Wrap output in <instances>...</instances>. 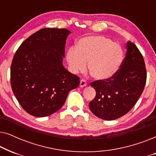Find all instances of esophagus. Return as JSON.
<instances>
[{
    "instance_id": "esophagus-1",
    "label": "esophagus",
    "mask_w": 156,
    "mask_h": 156,
    "mask_svg": "<svg viewBox=\"0 0 156 156\" xmlns=\"http://www.w3.org/2000/svg\"><path fill=\"white\" fill-rule=\"evenodd\" d=\"M80 87H84L87 86V82L84 80H82L80 81Z\"/></svg>"
}]
</instances>
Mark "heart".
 I'll use <instances>...</instances> for the list:
<instances>
[{
  "label": "heart",
  "mask_w": 156,
  "mask_h": 156,
  "mask_svg": "<svg viewBox=\"0 0 156 156\" xmlns=\"http://www.w3.org/2000/svg\"><path fill=\"white\" fill-rule=\"evenodd\" d=\"M66 59L73 73L84 71L87 66L94 78L106 80L116 75L123 60L121 45L102 35H88L76 42V48H70Z\"/></svg>",
  "instance_id": "heart-1"
}]
</instances>
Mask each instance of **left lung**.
Listing matches in <instances>:
<instances>
[{
    "label": "left lung",
    "mask_w": 156,
    "mask_h": 156,
    "mask_svg": "<svg viewBox=\"0 0 156 156\" xmlns=\"http://www.w3.org/2000/svg\"><path fill=\"white\" fill-rule=\"evenodd\" d=\"M146 82L144 57L134 43L129 41L126 57L116 75L90 84L96 90V97L89 103V108L96 116L103 120L120 118L133 107Z\"/></svg>",
    "instance_id": "1"
}]
</instances>
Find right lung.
<instances>
[{"label": "right lung", "mask_w": 156, "mask_h": 156, "mask_svg": "<svg viewBox=\"0 0 156 156\" xmlns=\"http://www.w3.org/2000/svg\"><path fill=\"white\" fill-rule=\"evenodd\" d=\"M67 29L44 28L27 38L15 54L10 84L23 109L36 117L54 114L64 105L80 78L63 66Z\"/></svg>", "instance_id": "add662e5"}]
</instances>
